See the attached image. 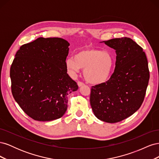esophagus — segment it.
<instances>
[{"instance_id":"esophagus-1","label":"esophagus","mask_w":159,"mask_h":159,"mask_svg":"<svg viewBox=\"0 0 159 159\" xmlns=\"http://www.w3.org/2000/svg\"><path fill=\"white\" fill-rule=\"evenodd\" d=\"M78 85L79 87H81V86L84 85V84L83 82H81V81H78Z\"/></svg>"}]
</instances>
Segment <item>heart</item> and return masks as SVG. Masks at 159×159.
<instances>
[{
    "label": "heart",
    "instance_id": "obj_1",
    "mask_svg": "<svg viewBox=\"0 0 159 159\" xmlns=\"http://www.w3.org/2000/svg\"><path fill=\"white\" fill-rule=\"evenodd\" d=\"M115 64L111 53L96 48H86L77 52L74 57L66 61V66L73 72L84 70L85 79L89 83L99 84L109 78Z\"/></svg>",
    "mask_w": 159,
    "mask_h": 159
}]
</instances>
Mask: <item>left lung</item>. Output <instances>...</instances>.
<instances>
[{"label":"left lung","mask_w":159,"mask_h":159,"mask_svg":"<svg viewBox=\"0 0 159 159\" xmlns=\"http://www.w3.org/2000/svg\"><path fill=\"white\" fill-rule=\"evenodd\" d=\"M104 42L115 50V70L107 81L91 87L89 100L96 117L115 123L140 108L150 74L145 52L131 38H113Z\"/></svg>","instance_id":"left-lung-1"}]
</instances>
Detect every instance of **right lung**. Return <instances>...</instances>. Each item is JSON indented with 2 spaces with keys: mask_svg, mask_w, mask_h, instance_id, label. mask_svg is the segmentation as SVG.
<instances>
[{
  "mask_svg": "<svg viewBox=\"0 0 159 159\" xmlns=\"http://www.w3.org/2000/svg\"><path fill=\"white\" fill-rule=\"evenodd\" d=\"M69 46L63 38L41 37L16 52L10 70L12 93L34 120L61 117L68 107V95L78 89L67 74Z\"/></svg>",
  "mask_w": 159,
  "mask_h": 159,
  "instance_id": "right-lung-1",
  "label": "right lung"
}]
</instances>
